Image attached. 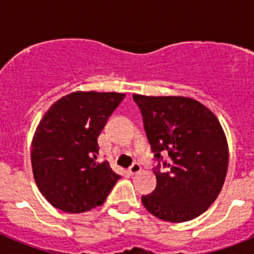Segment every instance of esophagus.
I'll return each mask as SVG.
<instances>
[{"instance_id": "esophagus-1", "label": "esophagus", "mask_w": 254, "mask_h": 254, "mask_svg": "<svg viewBox=\"0 0 254 254\" xmlns=\"http://www.w3.org/2000/svg\"><path fill=\"white\" fill-rule=\"evenodd\" d=\"M140 170H141V165L138 163H133L131 165V167L128 168L129 174H132V176H133V174H137V173L140 172Z\"/></svg>"}]
</instances>
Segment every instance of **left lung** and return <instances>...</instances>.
Listing matches in <instances>:
<instances>
[{"instance_id": "left-lung-1", "label": "left lung", "mask_w": 254, "mask_h": 254, "mask_svg": "<svg viewBox=\"0 0 254 254\" xmlns=\"http://www.w3.org/2000/svg\"><path fill=\"white\" fill-rule=\"evenodd\" d=\"M158 165L156 188L142 196L150 214L170 223L190 221L219 196L228 172L229 150L219 120L205 105L185 96L134 94ZM170 160L160 172L161 152Z\"/></svg>"}]
</instances>
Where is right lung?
Segmentation results:
<instances>
[{"label": "right lung", "mask_w": 254, "mask_h": 254, "mask_svg": "<svg viewBox=\"0 0 254 254\" xmlns=\"http://www.w3.org/2000/svg\"><path fill=\"white\" fill-rule=\"evenodd\" d=\"M126 94L76 91L46 112L31 142L35 183L53 207L69 214L104 203L121 178L98 163V137Z\"/></svg>", "instance_id": "right-lung-1"}]
</instances>
